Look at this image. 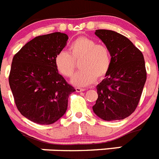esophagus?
<instances>
[{"label":"esophagus","instance_id":"34e87169","mask_svg":"<svg viewBox=\"0 0 159 159\" xmlns=\"http://www.w3.org/2000/svg\"><path fill=\"white\" fill-rule=\"evenodd\" d=\"M75 91L77 92H84L85 91V88H75Z\"/></svg>","mask_w":159,"mask_h":159}]
</instances>
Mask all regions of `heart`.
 Listing matches in <instances>:
<instances>
[{
	"label": "heart",
	"mask_w": 159,
	"mask_h": 159,
	"mask_svg": "<svg viewBox=\"0 0 159 159\" xmlns=\"http://www.w3.org/2000/svg\"><path fill=\"white\" fill-rule=\"evenodd\" d=\"M80 58L81 70L71 79L75 86L86 87L93 84L97 77L103 78L110 69L111 54L107 47L85 36L74 40L70 44L68 52L61 51L57 53L54 58L55 67L60 75L69 78L75 71V62Z\"/></svg>",
	"instance_id": "heart-1"
}]
</instances>
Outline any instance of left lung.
I'll list each match as a JSON object with an SVG mask.
<instances>
[{
  "instance_id": "obj_1",
  "label": "left lung",
  "mask_w": 159,
  "mask_h": 159,
  "mask_svg": "<svg viewBox=\"0 0 159 159\" xmlns=\"http://www.w3.org/2000/svg\"><path fill=\"white\" fill-rule=\"evenodd\" d=\"M95 34L109 49L111 67L96 87L98 99L92 107L106 121L120 120L135 111L147 80L145 60L129 39L111 30L98 29Z\"/></svg>"
}]
</instances>
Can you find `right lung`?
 Listing matches in <instances>:
<instances>
[{
  "label": "right lung",
  "instance_id": "1",
  "mask_svg": "<svg viewBox=\"0 0 159 159\" xmlns=\"http://www.w3.org/2000/svg\"><path fill=\"white\" fill-rule=\"evenodd\" d=\"M68 36L61 32L39 36L13 57L8 82L22 116L38 124H52L65 114L75 88L59 74L54 64Z\"/></svg>",
  "mask_w": 159,
  "mask_h": 159
}]
</instances>
